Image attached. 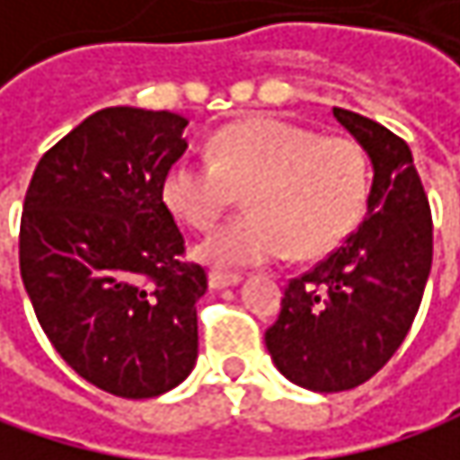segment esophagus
<instances>
[{
    "label": "esophagus",
    "mask_w": 460,
    "mask_h": 460,
    "mask_svg": "<svg viewBox=\"0 0 460 460\" xmlns=\"http://www.w3.org/2000/svg\"><path fill=\"white\" fill-rule=\"evenodd\" d=\"M207 283H209V288L220 291V288H228V286H240V283H243V275H237V272H220V270H212V272L207 275Z\"/></svg>",
    "instance_id": "34e87169"
}]
</instances>
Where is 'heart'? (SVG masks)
<instances>
[{"label":"heart","mask_w":460,"mask_h":460,"mask_svg":"<svg viewBox=\"0 0 460 460\" xmlns=\"http://www.w3.org/2000/svg\"><path fill=\"white\" fill-rule=\"evenodd\" d=\"M161 193L193 232H209L243 193L248 212L196 248L207 264L240 270L288 253L318 259L340 248L361 223L369 158L350 137H323L280 118H248L212 137L209 158H177Z\"/></svg>","instance_id":"heart-1"}]
</instances>
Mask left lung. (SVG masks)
I'll return each instance as SVG.
<instances>
[{"mask_svg":"<svg viewBox=\"0 0 460 460\" xmlns=\"http://www.w3.org/2000/svg\"><path fill=\"white\" fill-rule=\"evenodd\" d=\"M375 166L356 232L286 286L267 329L275 367L296 385L337 394L375 377L404 342L431 272V207L402 137L334 107Z\"/></svg>","mask_w":460,"mask_h":460,"instance_id":"8db88e82","label":"left lung"}]
</instances>
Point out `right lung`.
<instances>
[{"label":"right lung","instance_id":"1","mask_svg":"<svg viewBox=\"0 0 460 460\" xmlns=\"http://www.w3.org/2000/svg\"><path fill=\"white\" fill-rule=\"evenodd\" d=\"M188 120L107 107L37 164L21 215V278L56 353L91 385L153 399L199 353L196 302L207 275L164 204L166 169Z\"/></svg>","mask_w":460,"mask_h":460}]
</instances>
